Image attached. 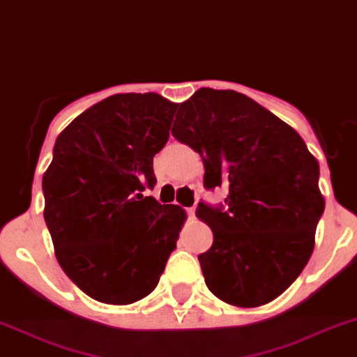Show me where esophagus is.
Masks as SVG:
<instances>
[{"mask_svg":"<svg viewBox=\"0 0 357 357\" xmlns=\"http://www.w3.org/2000/svg\"><path fill=\"white\" fill-rule=\"evenodd\" d=\"M185 213H188V216H190V218H193V216H195V208H185Z\"/></svg>","mask_w":357,"mask_h":357,"instance_id":"34e87169","label":"esophagus"}]
</instances>
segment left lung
<instances>
[{"label": "left lung", "mask_w": 357, "mask_h": 357, "mask_svg": "<svg viewBox=\"0 0 357 357\" xmlns=\"http://www.w3.org/2000/svg\"><path fill=\"white\" fill-rule=\"evenodd\" d=\"M172 133L202 157L204 188L227 190L224 204L197 208L213 231V245L199 255L206 285L231 305L269 303L314 249L325 209L318 160L289 124L233 90L195 91Z\"/></svg>", "instance_id": "left-lung-1"}]
</instances>
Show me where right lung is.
I'll return each instance as SVG.
<instances>
[{"instance_id":"add662e5","label":"right lung","mask_w":357,"mask_h":357,"mask_svg":"<svg viewBox=\"0 0 357 357\" xmlns=\"http://www.w3.org/2000/svg\"><path fill=\"white\" fill-rule=\"evenodd\" d=\"M176 106L158 93H117L57 137L43 175L45 222L59 266L93 300L148 296L176 248L184 209L144 195Z\"/></svg>"}]
</instances>
